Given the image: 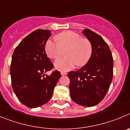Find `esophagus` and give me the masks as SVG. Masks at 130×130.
Here are the masks:
<instances>
[{"label":"esophagus","instance_id":"1","mask_svg":"<svg viewBox=\"0 0 130 130\" xmlns=\"http://www.w3.org/2000/svg\"><path fill=\"white\" fill-rule=\"evenodd\" d=\"M61 75H62V76L67 75V72H63V71H61Z\"/></svg>","mask_w":130,"mask_h":130}]
</instances>
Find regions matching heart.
Returning <instances> with one entry per match:
<instances>
[{
    "label": "heart",
    "instance_id": "obj_1",
    "mask_svg": "<svg viewBox=\"0 0 130 130\" xmlns=\"http://www.w3.org/2000/svg\"><path fill=\"white\" fill-rule=\"evenodd\" d=\"M65 48H67V57L59 58L54 63L55 67L60 71H69L76 65H85L92 55L91 43L73 31L61 32L57 36L56 39H50L45 43V52L51 59L60 56L62 49Z\"/></svg>",
    "mask_w": 130,
    "mask_h": 130
}]
</instances>
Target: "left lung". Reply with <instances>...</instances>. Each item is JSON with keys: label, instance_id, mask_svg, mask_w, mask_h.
Wrapping results in <instances>:
<instances>
[{"label": "left lung", "instance_id": "1", "mask_svg": "<svg viewBox=\"0 0 130 130\" xmlns=\"http://www.w3.org/2000/svg\"><path fill=\"white\" fill-rule=\"evenodd\" d=\"M92 46L88 62L78 71L68 73L70 95L77 104L91 107L104 99L111 83L113 59L109 47L102 37L89 29L82 31Z\"/></svg>", "mask_w": 130, "mask_h": 130}]
</instances>
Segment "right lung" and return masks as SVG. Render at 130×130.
<instances>
[{
    "label": "right lung",
    "instance_id": "obj_1",
    "mask_svg": "<svg viewBox=\"0 0 130 130\" xmlns=\"http://www.w3.org/2000/svg\"><path fill=\"white\" fill-rule=\"evenodd\" d=\"M51 35L48 30H35L21 41L12 55V88L19 100L30 108L43 106L51 100L61 77L58 71L51 75L45 74L54 67L45 50Z\"/></svg>",
    "mask_w": 130,
    "mask_h": 130
}]
</instances>
